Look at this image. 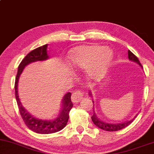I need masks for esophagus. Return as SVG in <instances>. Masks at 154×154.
<instances>
[{"mask_svg": "<svg viewBox=\"0 0 154 154\" xmlns=\"http://www.w3.org/2000/svg\"><path fill=\"white\" fill-rule=\"evenodd\" d=\"M84 93L83 92H80V91H76L74 92L72 95V100L74 103H79L80 100L83 98Z\"/></svg>", "mask_w": 154, "mask_h": 154, "instance_id": "1", "label": "esophagus"}]
</instances>
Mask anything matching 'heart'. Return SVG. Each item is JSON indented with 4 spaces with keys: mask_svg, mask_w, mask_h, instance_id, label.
<instances>
[{
    "mask_svg": "<svg viewBox=\"0 0 154 154\" xmlns=\"http://www.w3.org/2000/svg\"><path fill=\"white\" fill-rule=\"evenodd\" d=\"M113 52L101 45L79 46L71 51L69 62L82 70L91 80H96L104 75L112 61Z\"/></svg>",
    "mask_w": 154,
    "mask_h": 154,
    "instance_id": "b5f03b06",
    "label": "heart"
}]
</instances>
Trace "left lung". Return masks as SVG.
Instances as JSON below:
<instances>
[{
  "label": "left lung",
  "instance_id": "1",
  "mask_svg": "<svg viewBox=\"0 0 154 154\" xmlns=\"http://www.w3.org/2000/svg\"><path fill=\"white\" fill-rule=\"evenodd\" d=\"M128 57L130 61H131V62H135V63L139 64V65L143 68V67H142L139 59H137L136 56H135L133 53L131 52L130 51H128ZM89 95L91 96V97H92V94L91 91H89ZM92 103H93V106H94L93 100H92ZM137 115H138V114H137V115H135L131 120H127V121L121 122V123H107V122L103 121V120H100V119L97 117L96 114H95V111L94 109V107H93V115L91 117V118H92V122H93V123L95 124L97 127H98L99 128H101V129H103L104 131H119L120 129H123V128H125L126 126H128V125H130V124L134 121V120L136 118Z\"/></svg>",
  "mask_w": 154,
  "mask_h": 154
}]
</instances>
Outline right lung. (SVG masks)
<instances>
[{"instance_id":"add662e5","label":"right lung","mask_w":154,"mask_h":154,"mask_svg":"<svg viewBox=\"0 0 154 154\" xmlns=\"http://www.w3.org/2000/svg\"><path fill=\"white\" fill-rule=\"evenodd\" d=\"M47 48L48 44H46L31 51L25 57L18 67L17 76L15 79V84H14L16 100H17L20 113L24 123L29 129L35 133L42 134L55 133L64 128L68 121L70 111L73 106V104L71 101L70 92H67L62 97V101H61L60 112L57 117L51 120L40 119L34 117V115H31L22 105L19 95H18V82H19L20 76L25 67L29 64L36 62H43L49 59Z\"/></svg>"}]
</instances>
